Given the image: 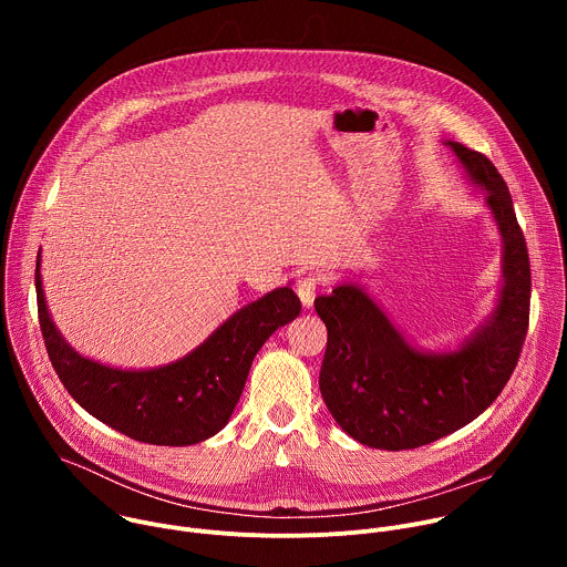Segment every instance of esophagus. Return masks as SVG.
<instances>
[{
  "label": "esophagus",
  "mask_w": 567,
  "mask_h": 567,
  "mask_svg": "<svg viewBox=\"0 0 567 567\" xmlns=\"http://www.w3.org/2000/svg\"><path fill=\"white\" fill-rule=\"evenodd\" d=\"M318 285H320V276H318V274H309V276H305V278H300V280H298V285H296V293H298V298H300V302H302V307H305V309H309V307L313 305V298H316V289H318Z\"/></svg>",
  "instance_id": "1"
}]
</instances>
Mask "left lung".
I'll list each match as a JSON object with an SVG mask.
<instances>
[{
	"label": "left lung",
	"mask_w": 567,
	"mask_h": 567,
	"mask_svg": "<svg viewBox=\"0 0 567 567\" xmlns=\"http://www.w3.org/2000/svg\"><path fill=\"white\" fill-rule=\"evenodd\" d=\"M503 237V287L494 311L457 350L415 348L357 282H341L313 307L328 328L320 394L357 442L403 451L431 444L487 411L507 385L525 343L532 274L509 188L492 161L446 141Z\"/></svg>",
	"instance_id": "obj_1"
}]
</instances>
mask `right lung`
<instances>
[{
    "mask_svg": "<svg viewBox=\"0 0 567 567\" xmlns=\"http://www.w3.org/2000/svg\"><path fill=\"white\" fill-rule=\"evenodd\" d=\"M35 291L44 346L69 394L114 431L156 446H190L219 433L258 350L300 313L293 289L280 287L237 309L184 359L152 370H121L80 357L62 339L47 309L40 256Z\"/></svg>",
    "mask_w": 567,
    "mask_h": 567,
    "instance_id": "1",
    "label": "right lung"
}]
</instances>
